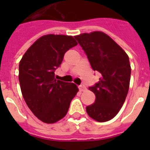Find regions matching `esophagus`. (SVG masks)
I'll list each match as a JSON object with an SVG mask.
<instances>
[{
	"label": "esophagus",
	"mask_w": 150,
	"mask_h": 150,
	"mask_svg": "<svg viewBox=\"0 0 150 150\" xmlns=\"http://www.w3.org/2000/svg\"><path fill=\"white\" fill-rule=\"evenodd\" d=\"M79 91H84L87 88L85 87L84 85H80L79 87Z\"/></svg>",
	"instance_id": "esophagus-1"
}]
</instances>
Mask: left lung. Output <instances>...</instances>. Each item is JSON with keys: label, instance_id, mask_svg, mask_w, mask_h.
I'll return each instance as SVG.
<instances>
[{"label": "left lung", "instance_id": "8db88e82", "mask_svg": "<svg viewBox=\"0 0 150 150\" xmlns=\"http://www.w3.org/2000/svg\"><path fill=\"white\" fill-rule=\"evenodd\" d=\"M84 50L91 67L101 74L100 81L89 88L96 96L94 104L88 105V116L99 122L110 120L116 116L125 101L131 75L128 54L101 31L75 36Z\"/></svg>", "mask_w": 150, "mask_h": 150}]
</instances>
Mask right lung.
Listing matches in <instances>:
<instances>
[{"instance_id":"1","label":"right lung","mask_w":150,"mask_h":150,"mask_svg":"<svg viewBox=\"0 0 150 150\" xmlns=\"http://www.w3.org/2000/svg\"><path fill=\"white\" fill-rule=\"evenodd\" d=\"M78 43L74 37L46 34L36 40L19 62V83L25 103L38 119L53 124L67 115L78 87L57 80L54 71L68 50Z\"/></svg>"}]
</instances>
